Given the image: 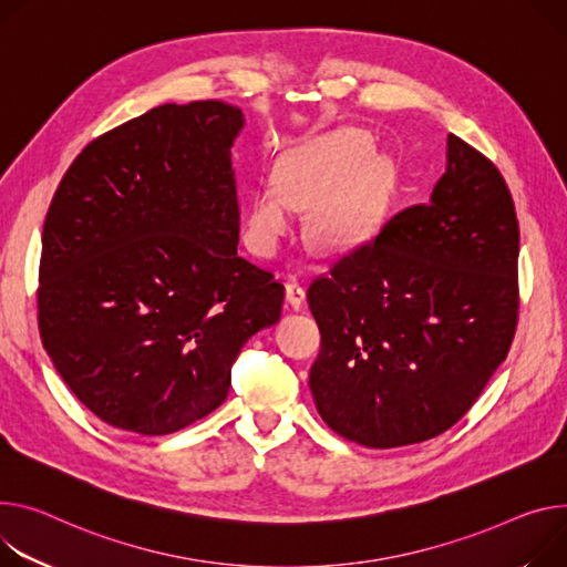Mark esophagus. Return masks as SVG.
I'll list each match as a JSON object with an SVG mask.
<instances>
[{"instance_id": "obj_1", "label": "esophagus", "mask_w": 567, "mask_h": 567, "mask_svg": "<svg viewBox=\"0 0 567 567\" xmlns=\"http://www.w3.org/2000/svg\"><path fill=\"white\" fill-rule=\"evenodd\" d=\"M285 293H287V302L293 307V310H300V307L305 305V287L298 276H289Z\"/></svg>"}]
</instances>
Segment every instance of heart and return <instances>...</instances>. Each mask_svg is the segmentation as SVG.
<instances>
[{"instance_id": "1", "label": "heart", "mask_w": 567, "mask_h": 567, "mask_svg": "<svg viewBox=\"0 0 567 567\" xmlns=\"http://www.w3.org/2000/svg\"><path fill=\"white\" fill-rule=\"evenodd\" d=\"M357 131H337L307 142L278 163L276 185L250 194L246 226L250 244L269 252L291 224V205L315 203L310 235L321 250H343L364 241L380 224L391 196L386 158Z\"/></svg>"}]
</instances>
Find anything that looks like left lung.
<instances>
[{
	"instance_id": "obj_1",
	"label": "left lung",
	"mask_w": 567,
	"mask_h": 567,
	"mask_svg": "<svg viewBox=\"0 0 567 567\" xmlns=\"http://www.w3.org/2000/svg\"><path fill=\"white\" fill-rule=\"evenodd\" d=\"M518 217L497 167L447 135L423 205L310 285L321 419L367 447L434 439L473 406L518 323Z\"/></svg>"
}]
</instances>
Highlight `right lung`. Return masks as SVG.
<instances>
[{
    "label": "right lung",
    "instance_id": "1",
    "mask_svg": "<svg viewBox=\"0 0 567 567\" xmlns=\"http://www.w3.org/2000/svg\"><path fill=\"white\" fill-rule=\"evenodd\" d=\"M224 101L165 104L92 140L42 228L38 328L104 423L163 436L228 395L241 346L278 323L285 287L237 252Z\"/></svg>",
    "mask_w": 567,
    "mask_h": 567
}]
</instances>
